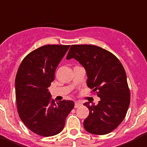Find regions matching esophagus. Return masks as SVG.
<instances>
[{
    "instance_id": "34e87169",
    "label": "esophagus",
    "mask_w": 147,
    "mask_h": 147,
    "mask_svg": "<svg viewBox=\"0 0 147 147\" xmlns=\"http://www.w3.org/2000/svg\"><path fill=\"white\" fill-rule=\"evenodd\" d=\"M81 105V103H80V102H78V101H76L75 103V108H78L79 107H80V106Z\"/></svg>"
}]
</instances>
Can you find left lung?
<instances>
[{"instance_id": "8db88e82", "label": "left lung", "mask_w": 147, "mask_h": 147, "mask_svg": "<svg viewBox=\"0 0 147 147\" xmlns=\"http://www.w3.org/2000/svg\"><path fill=\"white\" fill-rule=\"evenodd\" d=\"M75 58L86 69L87 86L100 98L98 104L84 103L89 115L84 121L88 132L106 135L124 119L130 103V92L123 65L116 56L101 47L72 45L66 59Z\"/></svg>"}]
</instances>
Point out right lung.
Listing matches in <instances>:
<instances>
[{
	"label": "right lung",
	"instance_id": "obj_1",
	"mask_svg": "<svg viewBox=\"0 0 147 147\" xmlns=\"http://www.w3.org/2000/svg\"><path fill=\"white\" fill-rule=\"evenodd\" d=\"M69 47L46 45L32 51L24 58L15 78L19 117L32 132L43 137L60 133L75 106L72 100L55 103L48 89Z\"/></svg>",
	"mask_w": 147,
	"mask_h": 147
}]
</instances>
